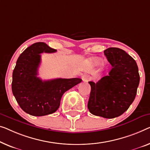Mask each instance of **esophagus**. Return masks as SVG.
I'll return each instance as SVG.
<instances>
[{"label":"esophagus","mask_w":150,"mask_h":150,"mask_svg":"<svg viewBox=\"0 0 150 150\" xmlns=\"http://www.w3.org/2000/svg\"><path fill=\"white\" fill-rule=\"evenodd\" d=\"M82 79L85 82H88L91 79V77L88 75H84L82 76Z\"/></svg>","instance_id":"esophagus-1"}]
</instances>
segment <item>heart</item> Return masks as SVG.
I'll return each instance as SVG.
<instances>
[{
	"mask_svg": "<svg viewBox=\"0 0 150 150\" xmlns=\"http://www.w3.org/2000/svg\"><path fill=\"white\" fill-rule=\"evenodd\" d=\"M93 62H94L95 63H98V59H94V60H93Z\"/></svg>",
	"mask_w": 150,
	"mask_h": 150,
	"instance_id": "b5f03b06",
	"label": "heart"
}]
</instances>
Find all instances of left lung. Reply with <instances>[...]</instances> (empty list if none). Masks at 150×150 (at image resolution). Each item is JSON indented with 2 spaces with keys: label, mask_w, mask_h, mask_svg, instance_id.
Instances as JSON below:
<instances>
[{
  "label": "left lung",
  "mask_w": 150,
  "mask_h": 150,
  "mask_svg": "<svg viewBox=\"0 0 150 150\" xmlns=\"http://www.w3.org/2000/svg\"><path fill=\"white\" fill-rule=\"evenodd\" d=\"M104 53L112 68L96 83L89 82L88 108L93 115L113 118L122 115L133 103L140 77L135 61L125 51L109 48Z\"/></svg>",
  "instance_id": "obj_1"
}]
</instances>
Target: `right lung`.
Here are the masks:
<instances>
[{"label":"right lung","mask_w":150,"mask_h":150,"mask_svg":"<svg viewBox=\"0 0 150 150\" xmlns=\"http://www.w3.org/2000/svg\"><path fill=\"white\" fill-rule=\"evenodd\" d=\"M55 52L44 42H37L18 58L13 72L12 91L21 108L29 115L41 117L55 112L64 93L82 81L79 78L42 81L38 77L40 54Z\"/></svg>","instance_id":"1"}]
</instances>
